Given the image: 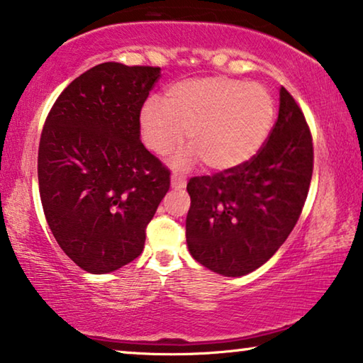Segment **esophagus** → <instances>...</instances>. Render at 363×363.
Returning a JSON list of instances; mask_svg holds the SVG:
<instances>
[{
	"label": "esophagus",
	"instance_id": "obj_1",
	"mask_svg": "<svg viewBox=\"0 0 363 363\" xmlns=\"http://www.w3.org/2000/svg\"><path fill=\"white\" fill-rule=\"evenodd\" d=\"M186 184H187L186 177H184L182 174H177V172H172V176H171V186L172 187L184 189V187H186Z\"/></svg>",
	"mask_w": 363,
	"mask_h": 363
}]
</instances>
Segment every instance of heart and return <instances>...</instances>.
<instances>
[{
    "label": "heart",
    "instance_id": "b5f03b06",
    "mask_svg": "<svg viewBox=\"0 0 363 363\" xmlns=\"http://www.w3.org/2000/svg\"><path fill=\"white\" fill-rule=\"evenodd\" d=\"M275 101L267 88L228 77L184 79L169 86L163 104L150 99L140 112L147 148L164 156L187 132L191 153L177 164L202 160L212 171H230L250 161L270 133Z\"/></svg>",
    "mask_w": 363,
    "mask_h": 363
}]
</instances>
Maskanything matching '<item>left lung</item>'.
I'll use <instances>...</instances> for the list:
<instances>
[{"mask_svg":"<svg viewBox=\"0 0 363 363\" xmlns=\"http://www.w3.org/2000/svg\"><path fill=\"white\" fill-rule=\"evenodd\" d=\"M313 174V138L300 106L280 88L277 122L245 164L187 182V246L203 267L241 277L261 267L291 233Z\"/></svg>","mask_w":363,"mask_h":363,"instance_id":"obj_1","label":"left lung"}]
</instances>
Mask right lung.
I'll use <instances>...</instances> for the list:
<instances>
[{
    "instance_id": "1",
    "label": "right lung",
    "mask_w": 363,
    "mask_h": 363,
    "mask_svg": "<svg viewBox=\"0 0 363 363\" xmlns=\"http://www.w3.org/2000/svg\"><path fill=\"white\" fill-rule=\"evenodd\" d=\"M160 77V67L97 65L63 89L43 125V213L63 252L89 274L142 254L169 191V169L140 140V112Z\"/></svg>"
}]
</instances>
